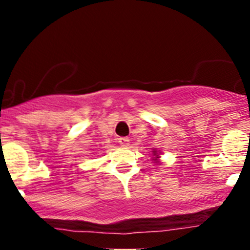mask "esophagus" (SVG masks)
Masks as SVG:
<instances>
[{"instance_id":"1","label":"esophagus","mask_w":250,"mask_h":250,"mask_svg":"<svg viewBox=\"0 0 250 250\" xmlns=\"http://www.w3.org/2000/svg\"><path fill=\"white\" fill-rule=\"evenodd\" d=\"M118 143H120V145L123 146V147H127V146L129 145V139L125 137L120 138V139H118Z\"/></svg>"}]
</instances>
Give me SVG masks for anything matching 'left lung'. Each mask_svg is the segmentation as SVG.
Returning <instances> with one entry per match:
<instances>
[{
  "label": "left lung",
  "mask_w": 250,
  "mask_h": 250,
  "mask_svg": "<svg viewBox=\"0 0 250 250\" xmlns=\"http://www.w3.org/2000/svg\"><path fill=\"white\" fill-rule=\"evenodd\" d=\"M152 155L153 156H156V157H153V158H155V161H156V158H158V155H157V151H152Z\"/></svg>",
  "instance_id": "8db88e82"
}]
</instances>
